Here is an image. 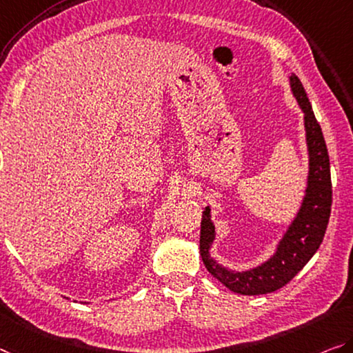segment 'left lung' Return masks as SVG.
Returning a JSON list of instances; mask_svg holds the SVG:
<instances>
[{
  "mask_svg": "<svg viewBox=\"0 0 353 353\" xmlns=\"http://www.w3.org/2000/svg\"><path fill=\"white\" fill-rule=\"evenodd\" d=\"M289 85L303 112L309 170L300 208L295 218L287 225V230L278 241L273 256L249 270L235 271L227 268L211 257L216 229L211 221L210 207H205L200 222V256L205 268L227 289L240 295L271 294L294 279L298 271L317 252L332 213L330 158L321 124L314 117L311 102L295 74L289 75Z\"/></svg>",
  "mask_w": 353,
  "mask_h": 353,
  "instance_id": "obj_1",
  "label": "left lung"
}]
</instances>
